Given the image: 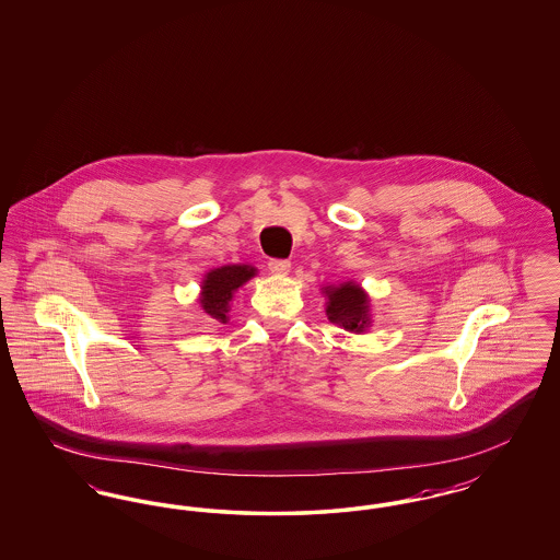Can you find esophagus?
<instances>
[{"mask_svg": "<svg viewBox=\"0 0 560 560\" xmlns=\"http://www.w3.org/2000/svg\"><path fill=\"white\" fill-rule=\"evenodd\" d=\"M290 268H292L290 260H270V262H268V270H270L272 275H288Z\"/></svg>", "mask_w": 560, "mask_h": 560, "instance_id": "1", "label": "esophagus"}]
</instances>
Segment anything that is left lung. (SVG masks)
I'll list each match as a JSON object with an SVG mask.
<instances>
[{
	"label": "left lung",
	"instance_id": "8db88e82",
	"mask_svg": "<svg viewBox=\"0 0 560 560\" xmlns=\"http://www.w3.org/2000/svg\"><path fill=\"white\" fill-rule=\"evenodd\" d=\"M323 293L327 295V319L338 323L347 331L361 334L370 327V295L361 290L354 281L340 283L338 288L327 285Z\"/></svg>",
	"mask_w": 560,
	"mask_h": 560
}]
</instances>
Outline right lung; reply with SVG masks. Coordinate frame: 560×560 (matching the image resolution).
<instances>
[{
	"label": "right lung",
	"mask_w": 560,
	"mask_h": 560,
	"mask_svg": "<svg viewBox=\"0 0 560 560\" xmlns=\"http://www.w3.org/2000/svg\"><path fill=\"white\" fill-rule=\"evenodd\" d=\"M256 275V268L247 265H229V267L213 268L201 283V298L199 304L208 319L226 323L229 317V302L233 300V293L240 290L243 283H247Z\"/></svg>",
	"instance_id": "1"
}]
</instances>
